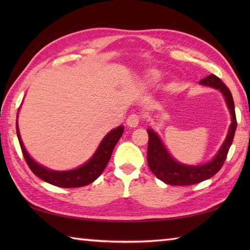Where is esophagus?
I'll list each match as a JSON object with an SVG mask.
<instances>
[{
  "label": "esophagus",
  "mask_w": 250,
  "mask_h": 250,
  "mask_svg": "<svg viewBox=\"0 0 250 250\" xmlns=\"http://www.w3.org/2000/svg\"><path fill=\"white\" fill-rule=\"evenodd\" d=\"M140 116L137 114H131L128 118H126V125H128V126H130V128H135V126L139 125L140 124Z\"/></svg>",
  "instance_id": "1"
}]
</instances>
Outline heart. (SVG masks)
<instances>
[{
    "instance_id": "obj_1",
    "label": "heart",
    "mask_w": 250,
    "mask_h": 250,
    "mask_svg": "<svg viewBox=\"0 0 250 250\" xmlns=\"http://www.w3.org/2000/svg\"><path fill=\"white\" fill-rule=\"evenodd\" d=\"M160 77H161V74H160V72H159V71L152 70V71H150L149 73H148V79H149V82H151V83L157 82Z\"/></svg>"
}]
</instances>
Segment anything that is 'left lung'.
Wrapping results in <instances>:
<instances>
[{"label": "left lung", "instance_id": "left-lung-1", "mask_svg": "<svg viewBox=\"0 0 250 250\" xmlns=\"http://www.w3.org/2000/svg\"><path fill=\"white\" fill-rule=\"evenodd\" d=\"M200 83L204 84V86L218 89L224 94L228 108L230 109V114L232 116L229 132H228L224 144H222L217 155L210 162L202 164V166H186V164L179 163L175 159H173L166 149L160 137L158 136L156 132L151 129H148V166H149L150 171L159 179L167 185L189 186L199 184L203 182V180L213 177L224 166L228 151H229L233 139H234L237 122L234 101H233L229 88L221 82L220 78L214 75V74H210L209 76L202 79V81H200Z\"/></svg>", "mask_w": 250, "mask_h": 250}]
</instances>
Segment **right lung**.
<instances>
[{
  "label": "right lung",
  "mask_w": 250,
  "mask_h": 250,
  "mask_svg": "<svg viewBox=\"0 0 250 250\" xmlns=\"http://www.w3.org/2000/svg\"><path fill=\"white\" fill-rule=\"evenodd\" d=\"M16 130H17V136L21 150H22L23 157L31 171L37 177L43 179L44 182L61 188L83 187V186H86L94 182L103 173L104 168L107 166L111 157V153H113L116 144L120 140L122 133H124V126L122 125L111 130L108 134L105 135L91 159H89L83 166L71 169V171H51V169L36 163L30 157L29 153L26 152L23 143L21 141L17 122H16Z\"/></svg>",
  "instance_id": "right-lung-1"
}]
</instances>
